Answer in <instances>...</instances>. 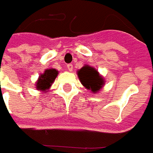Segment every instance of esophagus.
Masks as SVG:
<instances>
[{
	"mask_svg": "<svg viewBox=\"0 0 153 153\" xmlns=\"http://www.w3.org/2000/svg\"><path fill=\"white\" fill-rule=\"evenodd\" d=\"M67 70L69 71H72L73 70V65L72 64H68L67 65Z\"/></svg>",
	"mask_w": 153,
	"mask_h": 153,
	"instance_id": "esophagus-1",
	"label": "esophagus"
}]
</instances>
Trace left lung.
<instances>
[{"label": "left lung", "mask_w": 153, "mask_h": 153, "mask_svg": "<svg viewBox=\"0 0 153 153\" xmlns=\"http://www.w3.org/2000/svg\"><path fill=\"white\" fill-rule=\"evenodd\" d=\"M81 83L93 93H97L104 84L102 78L94 68L88 65L83 66L78 71Z\"/></svg>", "instance_id": "obj_1"}]
</instances>
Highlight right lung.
I'll list each match as a JSON object with an SVG mask.
<instances>
[{"label":"right lung","instance_id":"right-lung-1","mask_svg":"<svg viewBox=\"0 0 153 153\" xmlns=\"http://www.w3.org/2000/svg\"><path fill=\"white\" fill-rule=\"evenodd\" d=\"M57 74H58V71L55 69L45 70V72L39 77L37 82V88L38 90H43V91L48 89L51 86L55 79L56 78Z\"/></svg>","mask_w":153,"mask_h":153}]
</instances>
